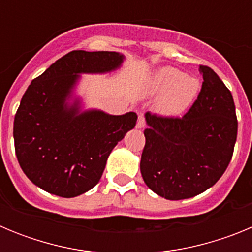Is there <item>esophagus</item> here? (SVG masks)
<instances>
[{"label":"esophagus","mask_w":252,"mask_h":252,"mask_svg":"<svg viewBox=\"0 0 252 252\" xmlns=\"http://www.w3.org/2000/svg\"><path fill=\"white\" fill-rule=\"evenodd\" d=\"M136 127L137 128L145 127V117H144V115H139V119H137Z\"/></svg>","instance_id":"34e87169"}]
</instances>
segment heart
<instances>
[{
  "mask_svg": "<svg viewBox=\"0 0 252 252\" xmlns=\"http://www.w3.org/2000/svg\"><path fill=\"white\" fill-rule=\"evenodd\" d=\"M201 84L197 78L186 75L178 69L165 66L159 69L151 81V90L161 94L158 111L166 116H179L194 103Z\"/></svg>",
  "mask_w": 252,
  "mask_h": 252,
  "instance_id": "1",
  "label": "heart"
}]
</instances>
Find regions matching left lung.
<instances>
[{
  "label": "left lung",
  "mask_w": 252,
  "mask_h": 252,
  "mask_svg": "<svg viewBox=\"0 0 252 252\" xmlns=\"http://www.w3.org/2000/svg\"><path fill=\"white\" fill-rule=\"evenodd\" d=\"M201 92L182 117L146 112L140 170L160 197L179 201L215 186L232 159L237 117L230 90L213 69L199 65Z\"/></svg>",
  "instance_id": "1"
}]
</instances>
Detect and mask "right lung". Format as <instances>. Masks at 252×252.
<instances>
[{
    "label": "right lung",
    "mask_w": 252,
    "mask_h": 252,
    "mask_svg": "<svg viewBox=\"0 0 252 252\" xmlns=\"http://www.w3.org/2000/svg\"><path fill=\"white\" fill-rule=\"evenodd\" d=\"M116 51L73 50L51 64L28 87L13 120L15 151L26 177L63 198L88 192L98 183L112 149L135 127V112H79L66 99L79 73H104L121 65Z\"/></svg>",
    "instance_id": "add662e5"
}]
</instances>
